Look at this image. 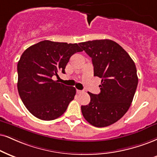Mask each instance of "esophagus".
I'll list each match as a JSON object with an SVG mask.
<instances>
[{"label":"esophagus","mask_w":157,"mask_h":157,"mask_svg":"<svg viewBox=\"0 0 157 157\" xmlns=\"http://www.w3.org/2000/svg\"><path fill=\"white\" fill-rule=\"evenodd\" d=\"M82 92H83V91H82V90H76V93L77 94H81V93H82Z\"/></svg>","instance_id":"34e87169"}]
</instances>
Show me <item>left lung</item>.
Returning <instances> with one entry per match:
<instances>
[{
	"label": "left lung",
	"instance_id": "8db88e82",
	"mask_svg": "<svg viewBox=\"0 0 157 157\" xmlns=\"http://www.w3.org/2000/svg\"><path fill=\"white\" fill-rule=\"evenodd\" d=\"M92 58L94 75L102 79L100 92H88L90 102L82 105L84 119L90 124L104 127L117 122L128 111L138 86L134 61L119 44L109 39L79 43Z\"/></svg>",
	"mask_w": 157,
	"mask_h": 157
}]
</instances>
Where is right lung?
I'll return each mask as SVG.
<instances>
[{
  "instance_id": "obj_1",
  "label": "right lung",
  "mask_w": 157,
  "mask_h": 157,
  "mask_svg": "<svg viewBox=\"0 0 157 157\" xmlns=\"http://www.w3.org/2000/svg\"><path fill=\"white\" fill-rule=\"evenodd\" d=\"M77 44L45 40L28 48L17 64V89L27 109L38 119L50 121L65 113L75 89L52 80L65 73L70 58L82 52Z\"/></svg>"
}]
</instances>
